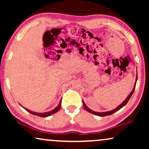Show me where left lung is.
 Masks as SVG:
<instances>
[{"label": "left lung", "instance_id": "obj_1", "mask_svg": "<svg viewBox=\"0 0 149 149\" xmlns=\"http://www.w3.org/2000/svg\"><path fill=\"white\" fill-rule=\"evenodd\" d=\"M137 79H138V76H136V83H135V85H134V89H132V92L130 93V95H128V96L127 97V98H126L125 100H124L123 102H122L121 104H120L119 106H118V107L116 108V109L112 110V111H107V112H103V113H98V112H95L92 111V110L89 109L88 107H87L86 105H85V104L84 102L83 101V107H84V109L86 110L87 111H88L89 113H92V114H94V115H97V116H100V117H105V116H108V115H112V114L115 113V112H117V111H119V110H120L121 109V108H123L124 106L126 105V104H127L128 102V101H129V100L130 99V97H132V94H133L134 91V89H135V87H136V81H137Z\"/></svg>", "mask_w": 149, "mask_h": 149}]
</instances>
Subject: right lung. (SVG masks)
Masks as SVG:
<instances>
[{
    "label": "right lung",
    "mask_w": 149,
    "mask_h": 149,
    "mask_svg": "<svg viewBox=\"0 0 149 149\" xmlns=\"http://www.w3.org/2000/svg\"><path fill=\"white\" fill-rule=\"evenodd\" d=\"M60 108H61V100L60 102V103H59L58 106L56 108V109H54V110H52V111H51L49 112H47V113H35V112L30 111V110L26 109V108H24V109H25L28 112H29L30 113H31V114H32V115H37V116H39V117H49V116L53 115V114L57 113V112H58L59 110L60 109Z\"/></svg>",
    "instance_id": "1"
}]
</instances>
